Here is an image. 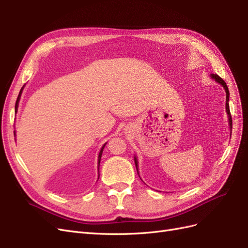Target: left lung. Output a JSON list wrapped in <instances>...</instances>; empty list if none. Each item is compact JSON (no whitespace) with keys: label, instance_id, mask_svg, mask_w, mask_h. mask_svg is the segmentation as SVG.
Instances as JSON below:
<instances>
[{"label":"left lung","instance_id":"1","mask_svg":"<svg viewBox=\"0 0 248 248\" xmlns=\"http://www.w3.org/2000/svg\"><path fill=\"white\" fill-rule=\"evenodd\" d=\"M211 78L213 79H215V81L218 82V84H220L224 90H226V93H227V99H226V110L228 112V116H229V124H230V128H232V117H231V112H230V106H229V98H230V92H229V89H228V86L226 84V81H224L220 77L217 76V74H211ZM134 162H136V167H137V170H138V159L137 157H134ZM139 172V171H138Z\"/></svg>","mask_w":248,"mask_h":248}]
</instances>
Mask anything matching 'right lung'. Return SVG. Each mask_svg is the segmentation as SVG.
<instances>
[{"instance_id":"right-lung-1","label":"right lung","mask_w":248,"mask_h":248,"mask_svg":"<svg viewBox=\"0 0 248 248\" xmlns=\"http://www.w3.org/2000/svg\"><path fill=\"white\" fill-rule=\"evenodd\" d=\"M22 89H24V87L21 88V90H20V92H19V95H18V97H17V100H16V111L17 110V108H18V101H19V98H20V95H21V92H22ZM106 145H107V142L106 144H104L103 146H102V148H101V150H100V152H99V155H98V168H99V163H100V159H101V155H102V151H103V149H104V147H106Z\"/></svg>"}]
</instances>
